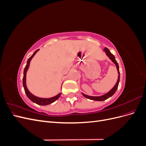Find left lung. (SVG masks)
I'll return each mask as SVG.
<instances>
[{
    "mask_svg": "<svg viewBox=\"0 0 146 146\" xmlns=\"http://www.w3.org/2000/svg\"><path fill=\"white\" fill-rule=\"evenodd\" d=\"M104 50L106 52V54L107 55V56L109 57L110 59L113 62L116 64V68H117V72H118V78H117V81L116 83V85H114V86L112 88V89L110 90L108 93L105 94L103 96H98V97H94V96H88L86 95L85 94L82 93V94L83 95L84 97H85V98H88V99H90L91 100H97V101H103L105 100L106 99H108L110 97H111L114 93H115V92L116 91L117 89V87H118V85H119V80H120V72H119V65L118 63H117V61L115 59V57L114 56L111 54V52H110V50H108V48H107L106 47L105 48H104Z\"/></svg>",
    "mask_w": 146,
    "mask_h": 146,
    "instance_id": "left-lung-1",
    "label": "left lung"
}]
</instances>
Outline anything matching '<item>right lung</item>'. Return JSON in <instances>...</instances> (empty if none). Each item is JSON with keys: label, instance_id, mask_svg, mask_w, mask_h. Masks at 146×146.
Instances as JSON below:
<instances>
[{"label": "right lung", "instance_id": "obj_1", "mask_svg": "<svg viewBox=\"0 0 146 146\" xmlns=\"http://www.w3.org/2000/svg\"><path fill=\"white\" fill-rule=\"evenodd\" d=\"M38 50H39V49L36 50V51H35L33 54V55L31 56L30 58L28 59V60H27V64H26L25 67L24 68V70L23 86H24V90H25V92L26 95H27V96L28 97L29 99L30 100H32L33 102H35V104H36L39 105H47L50 104H52L53 102H54L55 100H56L57 99H58L60 98V96L61 93H60L58 95H56V96L53 97V98H48V99L39 98H38V97L35 96L32 93H30V92H29V91L28 90L27 86H26V73H27L28 68L29 67V65H30V63L31 60L32 59V58L34 56L35 54H36V53Z\"/></svg>", "mask_w": 146, "mask_h": 146}]
</instances>
